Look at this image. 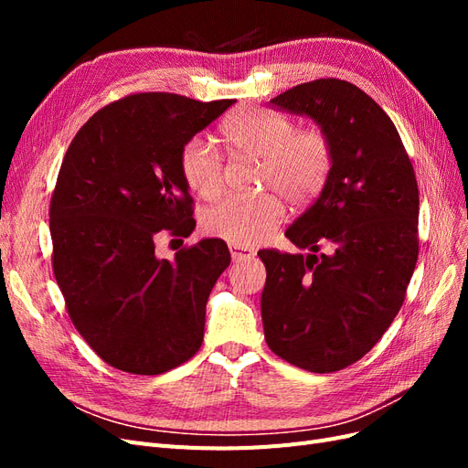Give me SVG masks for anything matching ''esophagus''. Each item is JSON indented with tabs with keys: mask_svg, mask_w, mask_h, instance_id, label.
Listing matches in <instances>:
<instances>
[{
	"mask_svg": "<svg viewBox=\"0 0 468 468\" xmlns=\"http://www.w3.org/2000/svg\"><path fill=\"white\" fill-rule=\"evenodd\" d=\"M230 256L234 261H244V260H251L253 256H256V251H253L251 248L230 244Z\"/></svg>",
	"mask_w": 468,
	"mask_h": 468,
	"instance_id": "esophagus-1",
	"label": "esophagus"
}]
</instances>
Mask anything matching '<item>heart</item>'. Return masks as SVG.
<instances>
[{
	"label": "heart",
	"mask_w": 468,
	"mask_h": 468,
	"mask_svg": "<svg viewBox=\"0 0 468 468\" xmlns=\"http://www.w3.org/2000/svg\"><path fill=\"white\" fill-rule=\"evenodd\" d=\"M226 144L239 155L260 160L258 197H226L208 207L201 226L210 236L234 246H251L271 234L282 218V197L292 207L313 203L325 187L334 165L330 136L318 126L296 129L279 112L250 109L234 112L222 124ZM179 169L187 187L203 199H215L224 186V164L218 150L195 136L181 146Z\"/></svg>",
	"instance_id": "b5f03b06"
}]
</instances>
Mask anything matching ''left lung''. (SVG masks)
I'll return each mask as SVG.
<instances>
[{"label": "left lung", "instance_id": "left-lung-1", "mask_svg": "<svg viewBox=\"0 0 468 468\" xmlns=\"http://www.w3.org/2000/svg\"><path fill=\"white\" fill-rule=\"evenodd\" d=\"M271 103L314 119L334 165L285 232L308 256L258 251L265 342L304 371L334 373L373 349L406 299L420 248L418 181L394 122L353 83L306 81Z\"/></svg>", "mask_w": 468, "mask_h": 468}]
</instances>
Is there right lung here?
I'll list each match as a JSON object with an SVG mask.
<instances>
[{"label":"right lung","instance_id":"obj_1","mask_svg":"<svg viewBox=\"0 0 468 468\" xmlns=\"http://www.w3.org/2000/svg\"><path fill=\"white\" fill-rule=\"evenodd\" d=\"M232 103L133 93L99 109L68 146L48 212L54 277L76 330L119 371L162 375L203 344L229 246L207 238L160 260L155 239L193 232L179 152Z\"/></svg>","mask_w":468,"mask_h":468}]
</instances>
